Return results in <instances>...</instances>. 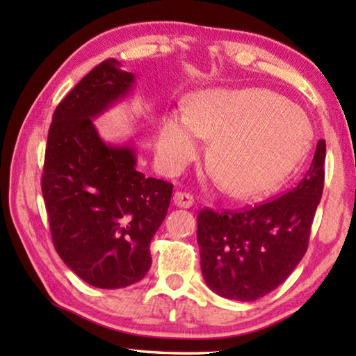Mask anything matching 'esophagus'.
<instances>
[{"instance_id":"34e87169","label":"esophagus","mask_w":356,"mask_h":356,"mask_svg":"<svg viewBox=\"0 0 356 356\" xmlns=\"http://www.w3.org/2000/svg\"><path fill=\"white\" fill-rule=\"evenodd\" d=\"M172 202L174 206H177L180 209H190L193 204H195V200L190 193H182V191H176L172 196Z\"/></svg>"}]
</instances>
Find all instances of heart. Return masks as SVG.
Segmentation results:
<instances>
[{
  "label": "heart",
  "instance_id": "b5f03b06",
  "mask_svg": "<svg viewBox=\"0 0 356 356\" xmlns=\"http://www.w3.org/2000/svg\"><path fill=\"white\" fill-rule=\"evenodd\" d=\"M201 138L210 140L207 166L221 188L250 197L284 182L308 150L312 127L298 105L270 89H206L161 122V168L182 171L200 154Z\"/></svg>",
  "mask_w": 356,
  "mask_h": 356
}]
</instances>
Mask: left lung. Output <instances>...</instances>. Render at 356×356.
I'll return each mask as SVG.
<instances>
[{"label": "left lung", "instance_id": "obj_1", "mask_svg": "<svg viewBox=\"0 0 356 356\" xmlns=\"http://www.w3.org/2000/svg\"><path fill=\"white\" fill-rule=\"evenodd\" d=\"M325 154L321 140L305 177L276 200L238 212L201 210L196 236L209 289L229 300L254 301L287 280L308 250Z\"/></svg>", "mask_w": 356, "mask_h": 356}]
</instances>
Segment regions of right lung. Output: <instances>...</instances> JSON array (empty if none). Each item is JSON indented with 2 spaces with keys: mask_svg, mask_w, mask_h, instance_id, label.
<instances>
[{
  "mask_svg": "<svg viewBox=\"0 0 356 356\" xmlns=\"http://www.w3.org/2000/svg\"><path fill=\"white\" fill-rule=\"evenodd\" d=\"M134 84V74L106 59L65 95L48 130L42 195L53 245L72 272L100 289L146 276L150 240L172 195V184L136 171L130 143L106 144L92 122Z\"/></svg>",
  "mask_w": 356,
  "mask_h": 356,
  "instance_id": "add662e5",
  "label": "right lung"
}]
</instances>
